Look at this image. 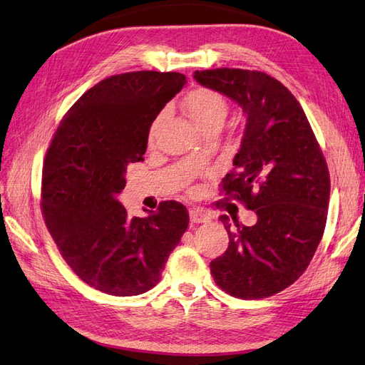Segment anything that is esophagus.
Returning a JSON list of instances; mask_svg holds the SVG:
<instances>
[{"instance_id":"34e87169","label":"esophagus","mask_w":365,"mask_h":365,"mask_svg":"<svg viewBox=\"0 0 365 365\" xmlns=\"http://www.w3.org/2000/svg\"><path fill=\"white\" fill-rule=\"evenodd\" d=\"M190 219H191V222H194V224H202V222L210 221V215L205 213V211L199 210V208H192L190 211Z\"/></svg>"}]
</instances>
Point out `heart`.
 <instances>
[{"label":"heart","mask_w":365,"mask_h":365,"mask_svg":"<svg viewBox=\"0 0 365 365\" xmlns=\"http://www.w3.org/2000/svg\"><path fill=\"white\" fill-rule=\"evenodd\" d=\"M185 107L188 110L192 121L202 130L217 121H224L227 115V104L224 98L217 91L210 88H196L185 98ZM157 123L152 124L149 130V138H154Z\"/></svg>","instance_id":"obj_1"}]
</instances>
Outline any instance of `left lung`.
<instances>
[{"label":"left lung","mask_w":365,"mask_h":365,"mask_svg":"<svg viewBox=\"0 0 365 365\" xmlns=\"http://www.w3.org/2000/svg\"><path fill=\"white\" fill-rule=\"evenodd\" d=\"M194 79L238 103L247 116L222 190L258 216L252 227L236 219L233 227L221 216L228 247L210 262L211 275L233 297H270L307 270L324 236L329 202L325 157L299 101L269 74L216 68L196 71Z\"/></svg>","instance_id":"obj_1"}]
</instances>
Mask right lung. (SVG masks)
I'll return each mask as SVG.
<instances>
[{"instance_id": "1", "label": "right lung", "mask_w": 365, "mask_h": 365, "mask_svg": "<svg viewBox=\"0 0 365 365\" xmlns=\"http://www.w3.org/2000/svg\"><path fill=\"white\" fill-rule=\"evenodd\" d=\"M185 83L180 73L110 76L76 101L49 144L41 175L45 224L66 264L101 292L130 297L152 289L188 228L180 202L129 217L116 199L127 165L141 162L152 123Z\"/></svg>"}]
</instances>
